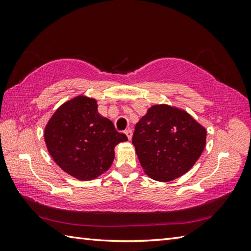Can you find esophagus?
<instances>
[{
	"instance_id": "esophagus-1",
	"label": "esophagus",
	"mask_w": 251,
	"mask_h": 251,
	"mask_svg": "<svg viewBox=\"0 0 251 251\" xmlns=\"http://www.w3.org/2000/svg\"><path fill=\"white\" fill-rule=\"evenodd\" d=\"M125 135H126L127 138H128V139L130 140L131 137H132V130H131V129H126V130H125Z\"/></svg>"
}]
</instances>
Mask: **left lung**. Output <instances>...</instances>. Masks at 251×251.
I'll return each instance as SVG.
<instances>
[{
  "instance_id": "obj_1",
  "label": "left lung",
  "mask_w": 251,
  "mask_h": 251,
  "mask_svg": "<svg viewBox=\"0 0 251 251\" xmlns=\"http://www.w3.org/2000/svg\"><path fill=\"white\" fill-rule=\"evenodd\" d=\"M207 131L188 112L153 104L136 124L132 145L145 173L168 182L194 166L206 146Z\"/></svg>"
}]
</instances>
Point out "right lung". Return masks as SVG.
I'll use <instances>...</instances> for the list:
<instances>
[{"label": "right lung", "instance_id": "add662e5", "mask_svg": "<svg viewBox=\"0 0 251 251\" xmlns=\"http://www.w3.org/2000/svg\"><path fill=\"white\" fill-rule=\"evenodd\" d=\"M46 148L63 172L77 180L99 177L114 161V148L127 141L112 121L100 115L97 100L78 95L66 101L47 122Z\"/></svg>", "mask_w": 251, "mask_h": 251}]
</instances>
